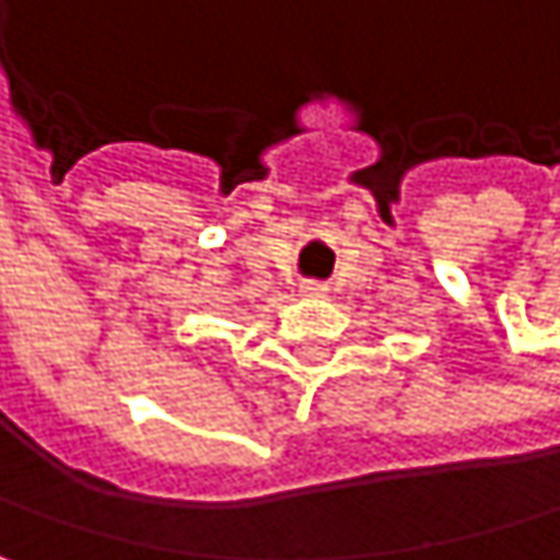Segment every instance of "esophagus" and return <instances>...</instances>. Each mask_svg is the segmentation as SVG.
Wrapping results in <instances>:
<instances>
[{"label": "esophagus", "mask_w": 560, "mask_h": 560, "mask_svg": "<svg viewBox=\"0 0 560 560\" xmlns=\"http://www.w3.org/2000/svg\"><path fill=\"white\" fill-rule=\"evenodd\" d=\"M300 293H303V296H326V283L306 280V283H300Z\"/></svg>", "instance_id": "1"}]
</instances>
